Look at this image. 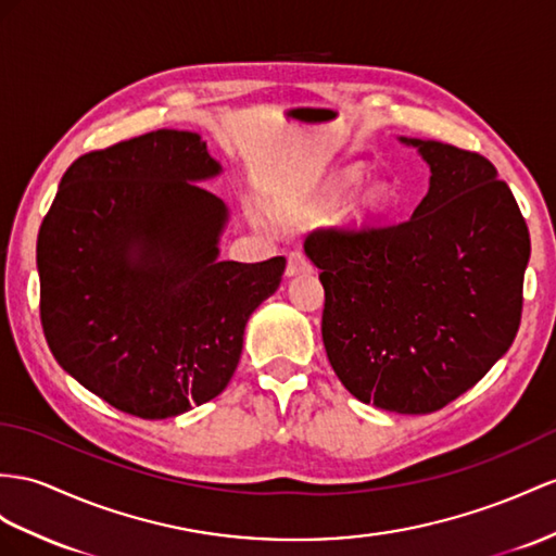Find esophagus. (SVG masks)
<instances>
[{
	"label": "esophagus",
	"instance_id": "34e87169",
	"mask_svg": "<svg viewBox=\"0 0 556 556\" xmlns=\"http://www.w3.org/2000/svg\"><path fill=\"white\" fill-rule=\"evenodd\" d=\"M312 265L307 261V255L303 251H291L289 253V263H287V277H295L301 273H309Z\"/></svg>",
	"mask_w": 556,
	"mask_h": 556
}]
</instances>
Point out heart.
<instances>
[{"label": "heart", "mask_w": 556, "mask_h": 556, "mask_svg": "<svg viewBox=\"0 0 556 556\" xmlns=\"http://www.w3.org/2000/svg\"><path fill=\"white\" fill-rule=\"evenodd\" d=\"M364 178V170L359 166H340L326 176L315 192H309L303 202L301 211H326L336 206L352 188H357ZM390 204V188L382 180H374L364 185L354 192L348 202L340 208V223L350 227H364L374 223L382 211Z\"/></svg>", "instance_id": "heart-1"}]
</instances>
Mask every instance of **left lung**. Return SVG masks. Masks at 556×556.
Wrapping results in <instances>:
<instances>
[{"label": "left lung", "mask_w": 556, "mask_h": 556, "mask_svg": "<svg viewBox=\"0 0 556 556\" xmlns=\"http://www.w3.org/2000/svg\"><path fill=\"white\" fill-rule=\"evenodd\" d=\"M430 166L410 218L305 239L321 273V338L364 404L432 414L489 374L521 321L529 227L495 166L437 140L400 138Z\"/></svg>", "instance_id": "8db88e82"}]
</instances>
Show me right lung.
Returning a JSON list of instances; mask_svg holds the SVG:
<instances>
[{"label":"right lung","mask_w":556,"mask_h":556,"mask_svg":"<svg viewBox=\"0 0 556 556\" xmlns=\"http://www.w3.org/2000/svg\"><path fill=\"white\" fill-rule=\"evenodd\" d=\"M192 131L160 129L79 156L39 227V312L65 371L110 406L174 418L218 396L247 321L287 258L220 261L230 220Z\"/></svg>","instance_id":"right-lung-1"}]
</instances>
